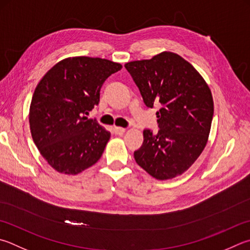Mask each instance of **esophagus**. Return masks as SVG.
Wrapping results in <instances>:
<instances>
[{
  "label": "esophagus",
  "mask_w": 250,
  "mask_h": 250,
  "mask_svg": "<svg viewBox=\"0 0 250 250\" xmlns=\"http://www.w3.org/2000/svg\"><path fill=\"white\" fill-rule=\"evenodd\" d=\"M113 132H115L117 135H122V134H125V129L120 128V126H115V128H113Z\"/></svg>",
  "instance_id": "34e87169"
}]
</instances>
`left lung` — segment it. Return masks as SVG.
Returning a JSON list of instances; mask_svg holds the SVG:
<instances>
[{
	"mask_svg": "<svg viewBox=\"0 0 250 250\" xmlns=\"http://www.w3.org/2000/svg\"><path fill=\"white\" fill-rule=\"evenodd\" d=\"M125 66L145 105L161 106L156 112L160 130L156 134L143 131V144L134 152V160L154 178H175L206 147L214 111L211 90L200 73L174 52L164 51Z\"/></svg>",
	"mask_w": 250,
	"mask_h": 250,
	"instance_id": "left-lung-1",
	"label": "left lung"
}]
</instances>
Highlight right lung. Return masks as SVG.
Wrapping results in <instances>:
<instances>
[{
  "label": "right lung",
  "mask_w": 250,
  "mask_h": 250,
  "mask_svg": "<svg viewBox=\"0 0 250 250\" xmlns=\"http://www.w3.org/2000/svg\"><path fill=\"white\" fill-rule=\"evenodd\" d=\"M121 67L101 58H66L40 80L30 103V132L53 169L78 175L102 157L110 132L87 115L98 105L104 82Z\"/></svg>",
  "instance_id": "add662e5"
}]
</instances>
